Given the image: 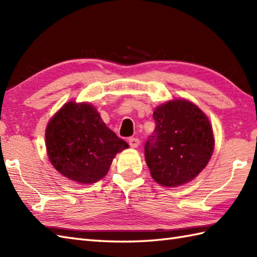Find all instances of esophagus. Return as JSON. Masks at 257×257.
Listing matches in <instances>:
<instances>
[{
    "label": "esophagus",
    "mask_w": 257,
    "mask_h": 257,
    "mask_svg": "<svg viewBox=\"0 0 257 257\" xmlns=\"http://www.w3.org/2000/svg\"><path fill=\"white\" fill-rule=\"evenodd\" d=\"M128 143H129V146L132 147V148H137V147L139 146V144H140V141H139V139L138 138H129V140H128Z\"/></svg>",
    "instance_id": "34e87169"
}]
</instances>
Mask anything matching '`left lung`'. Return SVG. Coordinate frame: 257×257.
<instances>
[{
	"label": "left lung",
	"instance_id": "8db88e82",
	"mask_svg": "<svg viewBox=\"0 0 257 257\" xmlns=\"http://www.w3.org/2000/svg\"><path fill=\"white\" fill-rule=\"evenodd\" d=\"M154 119L156 128L145 145L152 178L165 187L193 180L205 168L214 148L209 119L184 99L157 107Z\"/></svg>",
	"mask_w": 257,
	"mask_h": 257
}]
</instances>
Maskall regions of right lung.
<instances>
[{
	"label": "right lung",
	"instance_id": "obj_1",
	"mask_svg": "<svg viewBox=\"0 0 257 257\" xmlns=\"http://www.w3.org/2000/svg\"><path fill=\"white\" fill-rule=\"evenodd\" d=\"M128 147L89 103H66L46 128V148L52 165L78 183L102 179L114 156Z\"/></svg>",
	"mask_w": 257,
	"mask_h": 257
}]
</instances>
